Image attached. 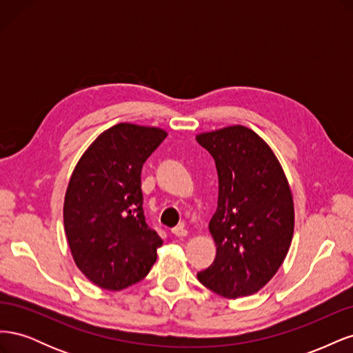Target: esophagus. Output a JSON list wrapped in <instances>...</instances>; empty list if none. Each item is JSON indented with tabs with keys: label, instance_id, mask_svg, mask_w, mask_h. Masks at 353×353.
Masks as SVG:
<instances>
[{
	"label": "esophagus",
	"instance_id": "obj_1",
	"mask_svg": "<svg viewBox=\"0 0 353 353\" xmlns=\"http://www.w3.org/2000/svg\"><path fill=\"white\" fill-rule=\"evenodd\" d=\"M172 234L175 237H185L187 236V230L184 228V225H178L175 228H172Z\"/></svg>",
	"mask_w": 353,
	"mask_h": 353
}]
</instances>
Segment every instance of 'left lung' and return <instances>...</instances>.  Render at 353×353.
Listing matches in <instances>:
<instances>
[{"label":"left lung","mask_w":353,"mask_h":353,"mask_svg":"<svg viewBox=\"0 0 353 353\" xmlns=\"http://www.w3.org/2000/svg\"><path fill=\"white\" fill-rule=\"evenodd\" d=\"M215 159L218 208L209 222L215 261L197 274L219 296H249L284 262L294 231L290 185L279 159L254 131L241 125L196 137Z\"/></svg>","instance_id":"1"}]
</instances>
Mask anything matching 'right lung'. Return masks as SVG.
Segmentation results:
<instances>
[{"instance_id": "add662e5", "label": "right lung", "mask_w": 353, "mask_h": 353, "mask_svg": "<svg viewBox=\"0 0 353 353\" xmlns=\"http://www.w3.org/2000/svg\"><path fill=\"white\" fill-rule=\"evenodd\" d=\"M166 135L154 126L117 123L73 169L63 206L68 243L81 272L104 290L141 281L157 259L163 240L145 222L141 169Z\"/></svg>"}]
</instances>
